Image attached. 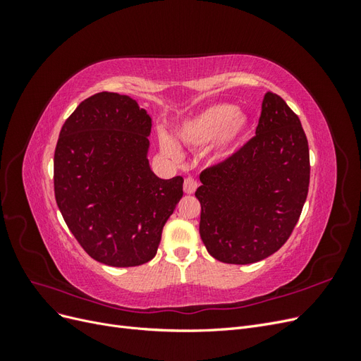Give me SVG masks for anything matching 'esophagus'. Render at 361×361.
<instances>
[{"label": "esophagus", "instance_id": "34e87169", "mask_svg": "<svg viewBox=\"0 0 361 361\" xmlns=\"http://www.w3.org/2000/svg\"><path fill=\"white\" fill-rule=\"evenodd\" d=\"M197 187H199L197 180L192 179V178H187L183 182V191L187 194H192L195 190H197Z\"/></svg>", "mask_w": 361, "mask_h": 361}]
</instances>
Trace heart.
<instances>
[{"mask_svg":"<svg viewBox=\"0 0 361 361\" xmlns=\"http://www.w3.org/2000/svg\"><path fill=\"white\" fill-rule=\"evenodd\" d=\"M247 125V117L236 113V106L215 104L185 120L178 129V137L182 143L194 149L214 141L215 155H223L245 133ZM161 147L170 158L180 157L178 146L169 137H161Z\"/></svg>","mask_w":361,"mask_h":361,"instance_id":"1","label":"heart"}]
</instances>
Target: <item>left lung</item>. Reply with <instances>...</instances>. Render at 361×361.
<instances>
[{"label": "left lung", "instance_id": "obj_1", "mask_svg": "<svg viewBox=\"0 0 361 361\" xmlns=\"http://www.w3.org/2000/svg\"><path fill=\"white\" fill-rule=\"evenodd\" d=\"M200 180V236L212 257L247 265L276 253L297 226L309 192V143L298 116L267 92L256 135L204 169Z\"/></svg>", "mask_w": 361, "mask_h": 361}]
</instances>
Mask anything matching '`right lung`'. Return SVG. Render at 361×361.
Returning a JSON list of instances; mask_svg holds the SVG:
<instances>
[{
	"label": "right lung",
	"mask_w": 361,
	"mask_h": 361,
	"mask_svg": "<svg viewBox=\"0 0 361 361\" xmlns=\"http://www.w3.org/2000/svg\"><path fill=\"white\" fill-rule=\"evenodd\" d=\"M152 120L126 94L101 92L66 118L54 154V192L69 231L101 264L152 260L162 227L183 195V179L149 167Z\"/></svg>",
	"instance_id": "right-lung-1"
}]
</instances>
